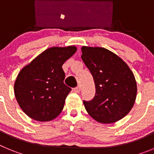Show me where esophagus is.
<instances>
[{
	"mask_svg": "<svg viewBox=\"0 0 154 154\" xmlns=\"http://www.w3.org/2000/svg\"><path fill=\"white\" fill-rule=\"evenodd\" d=\"M80 90H81V88H80V86H77L73 89V91H74L75 92H76V93H79V92H80Z\"/></svg>",
	"mask_w": 154,
	"mask_h": 154,
	"instance_id": "obj_1",
	"label": "esophagus"
}]
</instances>
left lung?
<instances>
[{
    "mask_svg": "<svg viewBox=\"0 0 154 154\" xmlns=\"http://www.w3.org/2000/svg\"><path fill=\"white\" fill-rule=\"evenodd\" d=\"M82 59L93 77L96 95L83 101L88 113L102 123L116 122L126 116L137 98V82L127 64L109 50L82 46Z\"/></svg>",
    "mask_w": 154,
    "mask_h": 154,
    "instance_id": "8db88e82",
    "label": "left lung"
}]
</instances>
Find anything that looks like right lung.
<instances>
[{
    "mask_svg": "<svg viewBox=\"0 0 154 154\" xmlns=\"http://www.w3.org/2000/svg\"><path fill=\"white\" fill-rule=\"evenodd\" d=\"M76 50L75 46L49 48L20 71L14 82V96L30 118L46 122L62 112L72 90L64 84L62 66Z\"/></svg>",
    "mask_w": 154,
    "mask_h": 154,
    "instance_id": "add662e5",
    "label": "right lung"
}]
</instances>
